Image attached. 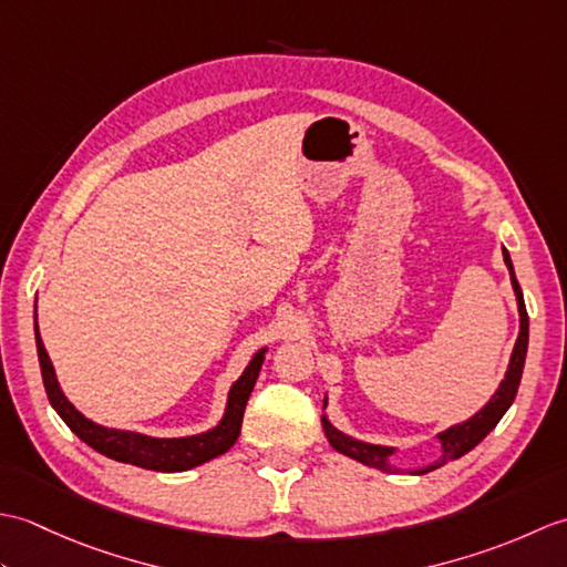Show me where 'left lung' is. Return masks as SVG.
Listing matches in <instances>:
<instances>
[{"mask_svg":"<svg viewBox=\"0 0 567 567\" xmlns=\"http://www.w3.org/2000/svg\"><path fill=\"white\" fill-rule=\"evenodd\" d=\"M502 256H504V265H507L509 270V280L514 287V295H516V307H519V336H516V343H514V351L509 358V365L507 372H504V380L499 382L497 392L489 396V402L480 409L477 414H473L470 419L461 421V424H453L445 431L436 433V439L441 443V455L436 461L424 465V467H414L409 470V473H416V475H424L431 473V470H436L445 463L457 461V457H463L467 451H473L475 445L483 441L487 433L499 424V419L507 414V409L512 406L516 390H519V382H522V372H524V363H526V348H528V315H526V305H524V295H522V287L516 282V275H514V265L507 248H502ZM327 404H329V396L323 394V414H321V426L323 433H327L329 443L333 445L336 451L353 457V461L370 465L375 470H382V473H402L400 467L390 463V457L396 455L394 445H380V443H368V441H360L348 436V433L336 429L329 416H327Z\"/></svg>","mask_w":567,"mask_h":567,"instance_id":"8db88e82","label":"left lung"}]
</instances>
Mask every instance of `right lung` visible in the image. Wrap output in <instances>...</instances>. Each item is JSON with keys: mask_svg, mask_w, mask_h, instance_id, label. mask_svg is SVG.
Segmentation results:
<instances>
[{"mask_svg": "<svg viewBox=\"0 0 567 567\" xmlns=\"http://www.w3.org/2000/svg\"><path fill=\"white\" fill-rule=\"evenodd\" d=\"M33 331H35V351H39V363H41L48 402H51L58 416L70 426V431L75 433L80 441L87 443L90 449L112 457V461L155 470V473H183V470L197 467L202 463L212 461V457L224 455L228 449H231L240 433V424H244L246 402L252 388H256L265 353H268V348H260L258 353H252L250 363L246 365L244 372H240V378L231 384V390H228L226 409H224V416L219 419V424L202 433H195V436L158 439V436H146V433H138V431L102 426L97 421L84 416L80 409H75V404L68 400L55 378V368L51 363V358H48V351L39 333L35 307H33Z\"/></svg>", "mask_w": 567, "mask_h": 567, "instance_id": "obj_1", "label": "right lung"}]
</instances>
